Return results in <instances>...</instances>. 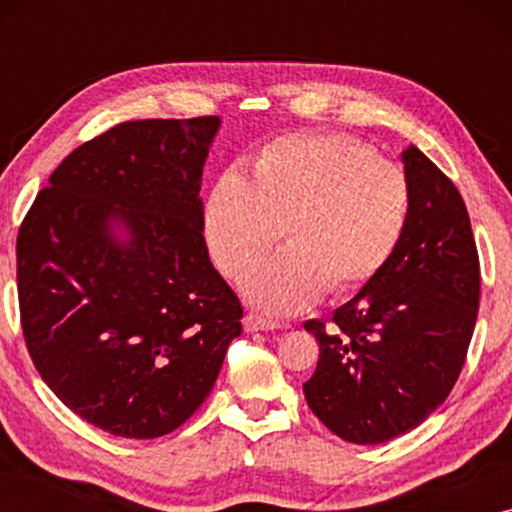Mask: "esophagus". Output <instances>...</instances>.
I'll return each instance as SVG.
<instances>
[{"mask_svg": "<svg viewBox=\"0 0 512 512\" xmlns=\"http://www.w3.org/2000/svg\"><path fill=\"white\" fill-rule=\"evenodd\" d=\"M244 328H247V331H277V328H282V324L275 319H265L261 314L249 312L247 317H244Z\"/></svg>", "mask_w": 512, "mask_h": 512, "instance_id": "obj_1", "label": "esophagus"}]
</instances>
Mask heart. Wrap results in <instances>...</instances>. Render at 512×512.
<instances>
[{
    "label": "heart",
    "mask_w": 512,
    "mask_h": 512,
    "mask_svg": "<svg viewBox=\"0 0 512 512\" xmlns=\"http://www.w3.org/2000/svg\"><path fill=\"white\" fill-rule=\"evenodd\" d=\"M412 184L403 167L333 132L272 139L251 179L226 172L207 202V242L240 279L282 237L291 247L258 265L244 291L268 312H296L321 293L349 296L382 275L410 226Z\"/></svg>",
    "instance_id": "heart-1"
}]
</instances>
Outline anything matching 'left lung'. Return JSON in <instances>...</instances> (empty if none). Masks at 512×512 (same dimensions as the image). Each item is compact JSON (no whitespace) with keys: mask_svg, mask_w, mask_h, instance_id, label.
Instances as JSON below:
<instances>
[{"mask_svg":"<svg viewBox=\"0 0 512 512\" xmlns=\"http://www.w3.org/2000/svg\"><path fill=\"white\" fill-rule=\"evenodd\" d=\"M410 226L382 275L305 321L319 342L307 405L335 436L377 445L415 429L450 396L480 305V261L464 198L417 146L403 151Z\"/></svg>","mask_w":512,"mask_h":512,"instance_id":"1","label":"left lung"}]
</instances>
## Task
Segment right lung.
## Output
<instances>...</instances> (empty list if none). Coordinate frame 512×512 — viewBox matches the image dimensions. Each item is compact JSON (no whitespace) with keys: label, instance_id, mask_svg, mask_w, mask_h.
<instances>
[{"label":"right lung","instance_id":"obj_1","mask_svg":"<svg viewBox=\"0 0 512 512\" xmlns=\"http://www.w3.org/2000/svg\"><path fill=\"white\" fill-rule=\"evenodd\" d=\"M216 116L144 118L74 149L18 228L20 326L55 396L121 438L172 433L212 391L242 303L209 261ZM111 220L131 233L110 237Z\"/></svg>","mask_w":512,"mask_h":512}]
</instances>
